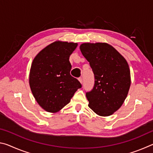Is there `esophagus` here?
<instances>
[{"instance_id":"obj_1","label":"esophagus","mask_w":153,"mask_h":153,"mask_svg":"<svg viewBox=\"0 0 153 153\" xmlns=\"http://www.w3.org/2000/svg\"><path fill=\"white\" fill-rule=\"evenodd\" d=\"M78 79H79V81L80 82V83H81V84H83V78L82 77H79L78 78Z\"/></svg>"}]
</instances>
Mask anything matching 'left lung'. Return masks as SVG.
<instances>
[{"label": "left lung", "instance_id": "8db88e82", "mask_svg": "<svg viewBox=\"0 0 153 153\" xmlns=\"http://www.w3.org/2000/svg\"><path fill=\"white\" fill-rule=\"evenodd\" d=\"M80 51L94 75V84L86 93L88 107L98 115H112L121 107L130 87V71L125 59L106 43H84Z\"/></svg>", "mask_w": 153, "mask_h": 153}]
</instances>
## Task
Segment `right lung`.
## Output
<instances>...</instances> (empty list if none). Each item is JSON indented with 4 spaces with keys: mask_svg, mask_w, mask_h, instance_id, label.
I'll return each instance as SVG.
<instances>
[{
    "mask_svg": "<svg viewBox=\"0 0 153 153\" xmlns=\"http://www.w3.org/2000/svg\"><path fill=\"white\" fill-rule=\"evenodd\" d=\"M77 43L55 42L36 55L30 74V86L36 101L45 111L56 113L70 102L82 84L70 74L69 56Z\"/></svg>",
    "mask_w": 153,
    "mask_h": 153,
    "instance_id": "right-lung-1",
    "label": "right lung"
}]
</instances>
